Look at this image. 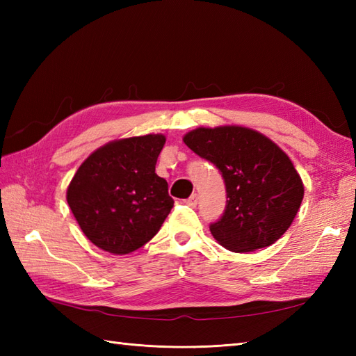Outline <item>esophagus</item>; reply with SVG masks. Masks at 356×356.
<instances>
[{"mask_svg": "<svg viewBox=\"0 0 356 356\" xmlns=\"http://www.w3.org/2000/svg\"><path fill=\"white\" fill-rule=\"evenodd\" d=\"M185 203H186V205H188V207H191V208H195V207H197V195H195V194H193L190 199H186V200H185Z\"/></svg>", "mask_w": 356, "mask_h": 356, "instance_id": "obj_1", "label": "esophagus"}]
</instances>
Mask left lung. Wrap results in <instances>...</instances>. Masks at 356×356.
Returning <instances> with one entry per match:
<instances>
[{"label":"left lung","mask_w":356,"mask_h":356,"mask_svg":"<svg viewBox=\"0 0 356 356\" xmlns=\"http://www.w3.org/2000/svg\"><path fill=\"white\" fill-rule=\"evenodd\" d=\"M184 142L213 162L225 179V214L209 226L218 245L232 252H252L275 243L289 229L305 185L274 140L248 127L218 125L188 131Z\"/></svg>","instance_id":"8db88e82"}]
</instances>
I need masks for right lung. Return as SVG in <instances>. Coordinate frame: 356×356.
<instances>
[{
	"label": "right lung",
	"instance_id": "obj_1",
	"mask_svg": "<svg viewBox=\"0 0 356 356\" xmlns=\"http://www.w3.org/2000/svg\"><path fill=\"white\" fill-rule=\"evenodd\" d=\"M163 134L115 139L95 149L67 188V203L86 237L102 251L130 254L153 238L174 205L156 174Z\"/></svg>",
	"mask_w": 356,
	"mask_h": 356
}]
</instances>
